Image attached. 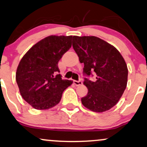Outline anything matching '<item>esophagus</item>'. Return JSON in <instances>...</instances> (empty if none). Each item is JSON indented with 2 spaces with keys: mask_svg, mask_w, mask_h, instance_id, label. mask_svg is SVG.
<instances>
[{
  "mask_svg": "<svg viewBox=\"0 0 147 147\" xmlns=\"http://www.w3.org/2000/svg\"><path fill=\"white\" fill-rule=\"evenodd\" d=\"M74 84H75L76 86H81V85L82 84V81H74Z\"/></svg>",
  "mask_w": 147,
  "mask_h": 147,
  "instance_id": "obj_1",
  "label": "esophagus"
}]
</instances>
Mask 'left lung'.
<instances>
[{"label":"left lung","mask_w":147,"mask_h":147,"mask_svg":"<svg viewBox=\"0 0 147 147\" xmlns=\"http://www.w3.org/2000/svg\"><path fill=\"white\" fill-rule=\"evenodd\" d=\"M72 47L84 63V72L96 75V81L85 79L88 88L81 102L94 112L109 110L121 98L127 87L128 69L124 58L114 46L95 36H73Z\"/></svg>","instance_id":"left-lung-1"}]
</instances>
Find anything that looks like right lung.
I'll list each match as a JSON object with an SVG mask.
<instances>
[{
    "mask_svg": "<svg viewBox=\"0 0 147 147\" xmlns=\"http://www.w3.org/2000/svg\"><path fill=\"white\" fill-rule=\"evenodd\" d=\"M72 36L50 35L33 45L21 59L16 79L21 96L33 108L49 109L59 103L72 81L61 79L58 61L72 46Z\"/></svg>",
    "mask_w": 147,
    "mask_h": 147,
    "instance_id": "1",
    "label": "right lung"
}]
</instances>
